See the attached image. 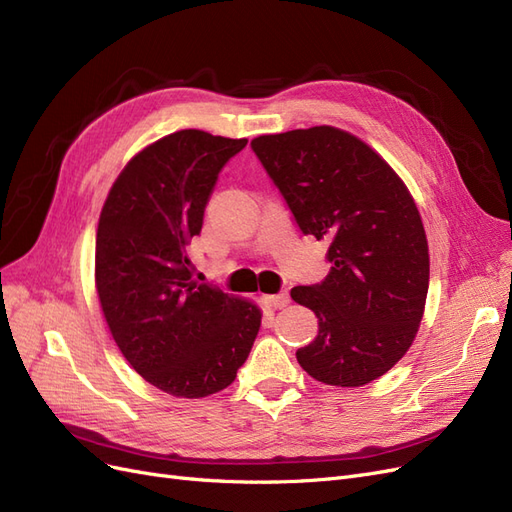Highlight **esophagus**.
Listing matches in <instances>:
<instances>
[{
	"label": "esophagus",
	"instance_id": "esophagus-1",
	"mask_svg": "<svg viewBox=\"0 0 512 512\" xmlns=\"http://www.w3.org/2000/svg\"><path fill=\"white\" fill-rule=\"evenodd\" d=\"M265 303L269 305V307H275V309H282V307H286L288 303H290V294H288V290H282V292H277V294H265Z\"/></svg>",
	"mask_w": 512,
	"mask_h": 512
}]
</instances>
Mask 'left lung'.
Here are the masks:
<instances>
[{
	"label": "left lung",
	"instance_id": "obj_1",
	"mask_svg": "<svg viewBox=\"0 0 512 512\" xmlns=\"http://www.w3.org/2000/svg\"><path fill=\"white\" fill-rule=\"evenodd\" d=\"M252 149L303 235L329 241V275L290 290L318 318L299 365L333 386L380 378L412 346L429 288L425 228L404 181L331 126L258 136Z\"/></svg>",
	"mask_w": 512,
	"mask_h": 512
}]
</instances>
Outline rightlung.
Returning <instances> with one entry per match:
<instances>
[{
    "instance_id": "obj_1",
    "label": "right lung",
    "mask_w": 512,
    "mask_h": 512,
    "mask_svg": "<svg viewBox=\"0 0 512 512\" xmlns=\"http://www.w3.org/2000/svg\"><path fill=\"white\" fill-rule=\"evenodd\" d=\"M247 138L181 130L134 156L108 192L96 288L126 361L160 391L198 399L237 378L260 309L192 277L188 245L222 168Z\"/></svg>"
}]
</instances>
